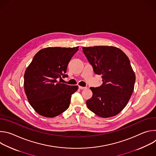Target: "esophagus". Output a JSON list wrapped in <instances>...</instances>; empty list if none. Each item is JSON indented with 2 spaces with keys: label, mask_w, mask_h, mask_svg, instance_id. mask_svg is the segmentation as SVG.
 Returning <instances> with one entry per match:
<instances>
[{
  "label": "esophagus",
  "mask_w": 156,
  "mask_h": 156,
  "mask_svg": "<svg viewBox=\"0 0 156 156\" xmlns=\"http://www.w3.org/2000/svg\"><path fill=\"white\" fill-rule=\"evenodd\" d=\"M78 87H79V89H80V90H85V89H86V87H83V86H79Z\"/></svg>",
  "instance_id": "esophagus-1"
}]
</instances>
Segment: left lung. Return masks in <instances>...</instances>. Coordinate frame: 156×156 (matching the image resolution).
Returning a JSON list of instances; mask_svg holds the SVG:
<instances>
[{"mask_svg": "<svg viewBox=\"0 0 156 156\" xmlns=\"http://www.w3.org/2000/svg\"><path fill=\"white\" fill-rule=\"evenodd\" d=\"M83 52L93 67L102 75V85L91 87L93 96L87 100V108L97 115L108 118L119 114L128 104L134 91L135 74L128 57L119 48L99 46L83 47Z\"/></svg>", "mask_w": 156, "mask_h": 156, "instance_id": "left-lung-1", "label": "left lung"}]
</instances>
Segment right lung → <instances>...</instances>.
I'll return each instance as SVG.
<instances>
[{"label": "right lung", "instance_id": "right-lung-1", "mask_svg": "<svg viewBox=\"0 0 156 156\" xmlns=\"http://www.w3.org/2000/svg\"><path fill=\"white\" fill-rule=\"evenodd\" d=\"M75 48H46L36 54L24 75V89L30 104L39 115L56 117L67 109L78 86L61 83L67 76L68 64L78 51Z\"/></svg>", "mask_w": 156, "mask_h": 156}]
</instances>
